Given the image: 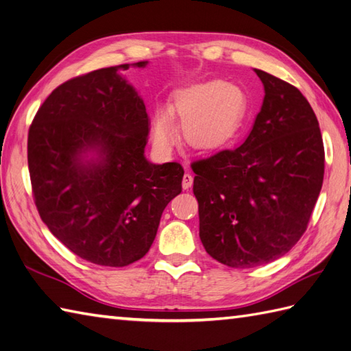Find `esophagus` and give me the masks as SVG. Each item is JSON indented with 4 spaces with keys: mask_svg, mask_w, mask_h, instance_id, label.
Instances as JSON below:
<instances>
[{
    "mask_svg": "<svg viewBox=\"0 0 351 351\" xmlns=\"http://www.w3.org/2000/svg\"><path fill=\"white\" fill-rule=\"evenodd\" d=\"M192 183H193V177H192V174H189V173H186V174L183 176V182H182V186H183V189H184V191H187V189H191V186H192Z\"/></svg>",
    "mask_w": 351,
    "mask_h": 351,
    "instance_id": "obj_1",
    "label": "esophagus"
}]
</instances>
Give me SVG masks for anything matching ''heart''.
Wrapping results in <instances>:
<instances>
[{"mask_svg": "<svg viewBox=\"0 0 351 351\" xmlns=\"http://www.w3.org/2000/svg\"><path fill=\"white\" fill-rule=\"evenodd\" d=\"M247 110L244 90L234 83L196 84L176 97L171 113L183 122V138L195 149H213L225 143L240 126ZM152 135L156 147L169 150L176 143V128L167 111L153 119Z\"/></svg>", "mask_w": 351, "mask_h": 351, "instance_id": "heart-1", "label": "heart"}]
</instances>
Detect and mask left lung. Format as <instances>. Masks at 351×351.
<instances>
[{"label": "left lung", "mask_w": 351, "mask_h": 351, "mask_svg": "<svg viewBox=\"0 0 351 351\" xmlns=\"http://www.w3.org/2000/svg\"><path fill=\"white\" fill-rule=\"evenodd\" d=\"M265 88L253 130L240 147L191 164L199 238L232 268L276 261L308 226L324 174L317 117L301 90L262 70Z\"/></svg>", "instance_id": "obj_1"}]
</instances>
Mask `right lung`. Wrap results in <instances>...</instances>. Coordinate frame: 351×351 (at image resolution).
I'll return each mask as SVG.
<instances>
[{
	"instance_id": "1",
	"label": "right lung",
	"mask_w": 351,
	"mask_h": 351,
	"mask_svg": "<svg viewBox=\"0 0 351 351\" xmlns=\"http://www.w3.org/2000/svg\"><path fill=\"white\" fill-rule=\"evenodd\" d=\"M130 66L101 68L62 83L43 102L28 132L41 220L66 249L104 267H126L149 252L184 174L177 162L155 165L144 158L146 106L119 74ZM88 151L97 156L84 160Z\"/></svg>"
}]
</instances>
